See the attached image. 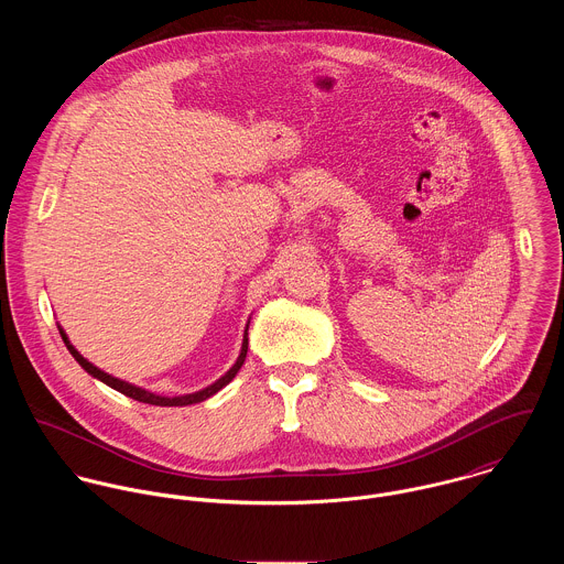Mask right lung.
Masks as SVG:
<instances>
[{"instance_id":"1","label":"right lung","mask_w":564,"mask_h":564,"mask_svg":"<svg viewBox=\"0 0 564 564\" xmlns=\"http://www.w3.org/2000/svg\"><path fill=\"white\" fill-rule=\"evenodd\" d=\"M58 329H61V336H63V340H65V345H67L69 354L78 360V365H80L82 369H84L88 376H93V378H97L99 382H104L106 387H110V389H115V391L123 393L126 398H132V400H137V402L152 403V405H191V403H199L204 402V400H208V398H213V395H215V393H219L226 384H230V382L235 380V376L239 373V369H241L242 362H245L247 345H249V338H247L249 322H247V325H245V334H242L241 354H239L237 362H235V365H232V367H230V369H228V371H226L217 382H213L210 387H206V389H202V391H195V393L166 398V395H156V393H152V391H145L143 387L130 384V382H126V380H119V378H115V376H110V373L101 371L99 367H95L93 362H88V360L82 356L80 351L72 345L69 336L65 334V329H63L61 325H58Z\"/></svg>"}]
</instances>
